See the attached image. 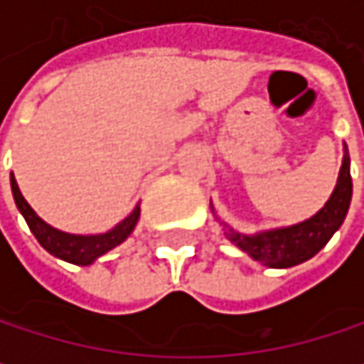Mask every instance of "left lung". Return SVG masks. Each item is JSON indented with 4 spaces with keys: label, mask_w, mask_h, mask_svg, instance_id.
Listing matches in <instances>:
<instances>
[{
    "label": "left lung",
    "mask_w": 364,
    "mask_h": 364,
    "mask_svg": "<svg viewBox=\"0 0 364 364\" xmlns=\"http://www.w3.org/2000/svg\"><path fill=\"white\" fill-rule=\"evenodd\" d=\"M350 200H352L350 156H348V147L343 145V160H341L335 189L325 202V206L310 219L287 228L261 230L255 234H242L223 221L219 223L223 225L228 240L249 257H253L255 261L267 267H293L312 259L333 238V234L341 228L348 215Z\"/></svg>",
    "instance_id": "8db88e82"
}]
</instances>
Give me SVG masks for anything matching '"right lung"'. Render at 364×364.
Returning <instances> with one entry per match:
<instances>
[{
    "instance_id": "1",
    "label": "right lung",
    "mask_w": 364,
    "mask_h": 364,
    "mask_svg": "<svg viewBox=\"0 0 364 364\" xmlns=\"http://www.w3.org/2000/svg\"><path fill=\"white\" fill-rule=\"evenodd\" d=\"M10 185H12L14 202H16L21 215L25 217L29 230L33 232L37 242L50 255H54V257H58L63 261L75 263V265H90L101 255L109 253L111 249L122 245L132 234V230H134V225H136V221L141 217V206L136 204L134 210L126 219H122L115 228H111L109 232H105V234H90V236L67 234V232H60V230L48 225L29 206V202L23 198V193L18 189V183L14 179V175H10Z\"/></svg>"
}]
</instances>
